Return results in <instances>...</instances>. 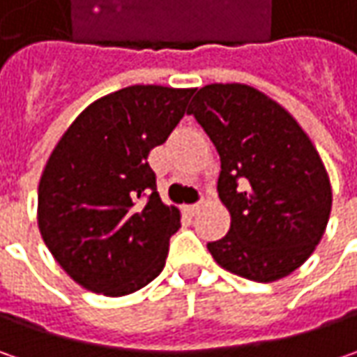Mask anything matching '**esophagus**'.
<instances>
[{
    "label": "esophagus",
    "instance_id": "obj_1",
    "mask_svg": "<svg viewBox=\"0 0 357 357\" xmlns=\"http://www.w3.org/2000/svg\"><path fill=\"white\" fill-rule=\"evenodd\" d=\"M200 206H202V202H197V204H188V206H185V211L190 214V216H195V214L200 211Z\"/></svg>",
    "mask_w": 357,
    "mask_h": 357
}]
</instances>
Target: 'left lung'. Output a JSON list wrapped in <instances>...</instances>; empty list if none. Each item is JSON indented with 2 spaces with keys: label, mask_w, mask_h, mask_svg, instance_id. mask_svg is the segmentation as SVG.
<instances>
[{
  "label": "left lung",
  "mask_w": 357,
  "mask_h": 357,
  "mask_svg": "<svg viewBox=\"0 0 357 357\" xmlns=\"http://www.w3.org/2000/svg\"><path fill=\"white\" fill-rule=\"evenodd\" d=\"M218 151V197L230 213L225 238L208 242L220 266L246 280L292 274L322 240L332 186L316 146L296 119L240 83L197 91L186 111Z\"/></svg>",
  "instance_id": "1"
}]
</instances>
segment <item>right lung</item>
Instances as JSON below:
<instances>
[{
  "label": "right lung",
  "instance_id": "right-lung-1",
  "mask_svg": "<svg viewBox=\"0 0 357 357\" xmlns=\"http://www.w3.org/2000/svg\"><path fill=\"white\" fill-rule=\"evenodd\" d=\"M195 89L132 85L91 103L65 130L39 181L37 222L49 252L83 288L125 296L165 268L181 213L157 192L149 153Z\"/></svg>",
  "mask_w": 357,
  "mask_h": 357
}]
</instances>
